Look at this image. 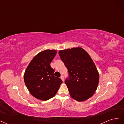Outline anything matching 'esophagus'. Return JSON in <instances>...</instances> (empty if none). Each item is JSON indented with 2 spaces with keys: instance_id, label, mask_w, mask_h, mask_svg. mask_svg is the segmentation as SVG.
<instances>
[{
  "instance_id": "obj_1",
  "label": "esophagus",
  "mask_w": 124,
  "mask_h": 124,
  "mask_svg": "<svg viewBox=\"0 0 124 124\" xmlns=\"http://www.w3.org/2000/svg\"><path fill=\"white\" fill-rule=\"evenodd\" d=\"M61 78L62 79V80L63 82L64 81V77H63V76H61Z\"/></svg>"
}]
</instances>
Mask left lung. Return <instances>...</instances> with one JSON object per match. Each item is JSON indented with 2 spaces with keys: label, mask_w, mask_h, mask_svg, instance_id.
Here are the masks:
<instances>
[{
  "label": "left lung",
  "mask_w": 124,
  "mask_h": 124,
  "mask_svg": "<svg viewBox=\"0 0 124 124\" xmlns=\"http://www.w3.org/2000/svg\"><path fill=\"white\" fill-rule=\"evenodd\" d=\"M58 53L69 72L65 84L70 96L78 101L91 98L99 81L98 71L91 56L81 47L60 50Z\"/></svg>",
  "instance_id": "obj_1"
}]
</instances>
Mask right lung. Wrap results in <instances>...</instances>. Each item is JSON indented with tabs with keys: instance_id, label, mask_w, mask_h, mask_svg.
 Returning a JSON list of instances; mask_svg holds the SVG:
<instances>
[{
	"instance_id": "obj_1",
	"label": "right lung",
	"mask_w": 124,
	"mask_h": 124,
	"mask_svg": "<svg viewBox=\"0 0 124 124\" xmlns=\"http://www.w3.org/2000/svg\"><path fill=\"white\" fill-rule=\"evenodd\" d=\"M57 51L46 50L37 54L26 68L25 84L31 94L39 100L46 101L55 96L62 81L54 76L50 63Z\"/></svg>"
}]
</instances>
